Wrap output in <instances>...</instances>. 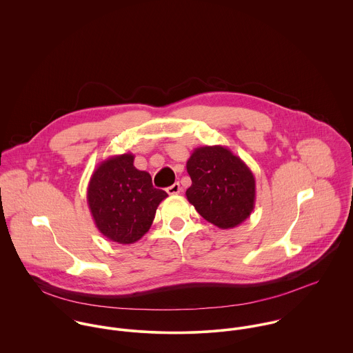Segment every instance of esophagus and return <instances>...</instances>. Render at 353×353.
Returning <instances> with one entry per match:
<instances>
[{"instance_id": "34e87169", "label": "esophagus", "mask_w": 353, "mask_h": 353, "mask_svg": "<svg viewBox=\"0 0 353 353\" xmlns=\"http://www.w3.org/2000/svg\"><path fill=\"white\" fill-rule=\"evenodd\" d=\"M181 185L176 182V183H174L172 186H170V188H167V193L170 194V196H175V194H179L181 193Z\"/></svg>"}]
</instances>
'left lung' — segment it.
<instances>
[{
  "instance_id": "1",
  "label": "left lung",
  "mask_w": 353,
  "mask_h": 353,
  "mask_svg": "<svg viewBox=\"0 0 353 353\" xmlns=\"http://www.w3.org/2000/svg\"><path fill=\"white\" fill-rule=\"evenodd\" d=\"M190 202L213 225L228 230L250 217L255 205V179L248 164L221 145L196 148L186 163Z\"/></svg>"
}]
</instances>
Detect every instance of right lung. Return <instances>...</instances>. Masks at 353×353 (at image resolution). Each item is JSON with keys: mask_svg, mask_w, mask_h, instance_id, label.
<instances>
[{"mask_svg": "<svg viewBox=\"0 0 353 353\" xmlns=\"http://www.w3.org/2000/svg\"><path fill=\"white\" fill-rule=\"evenodd\" d=\"M134 154H115L94 171L87 201L97 224L107 239L130 245L151 228L156 209L168 194L152 186L151 175L134 167Z\"/></svg>", "mask_w": 353, "mask_h": 353, "instance_id": "right-lung-1", "label": "right lung"}]
</instances>
